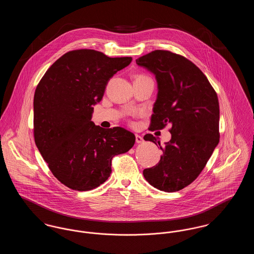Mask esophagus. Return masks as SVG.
I'll use <instances>...</instances> for the list:
<instances>
[{"mask_svg":"<svg viewBox=\"0 0 254 254\" xmlns=\"http://www.w3.org/2000/svg\"><path fill=\"white\" fill-rule=\"evenodd\" d=\"M135 136H136V143H137V144H141V143H143L144 139H143V137H142V136H140V135H138V134H136Z\"/></svg>","mask_w":254,"mask_h":254,"instance_id":"1","label":"esophagus"}]
</instances>
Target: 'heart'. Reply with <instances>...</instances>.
<instances>
[{"mask_svg":"<svg viewBox=\"0 0 254 254\" xmlns=\"http://www.w3.org/2000/svg\"><path fill=\"white\" fill-rule=\"evenodd\" d=\"M140 77H143V76H140Z\"/></svg>","mask_w":254,"mask_h":254,"instance_id":"heart-1","label":"heart"}]
</instances>
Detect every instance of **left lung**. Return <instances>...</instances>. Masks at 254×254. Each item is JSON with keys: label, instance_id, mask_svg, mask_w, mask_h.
<instances>
[{"label": "left lung", "instance_id": "1", "mask_svg": "<svg viewBox=\"0 0 254 254\" xmlns=\"http://www.w3.org/2000/svg\"><path fill=\"white\" fill-rule=\"evenodd\" d=\"M136 64L157 82L150 129L171 125V139L164 147L152 134L145 135V141L159 145L163 154L159 164L143 174L157 190L178 191L198 177L219 143L217 94L205 74L181 55L155 50Z\"/></svg>", "mask_w": 254, "mask_h": 254}]
</instances>
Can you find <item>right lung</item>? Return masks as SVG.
<instances>
[{
  "mask_svg": "<svg viewBox=\"0 0 254 254\" xmlns=\"http://www.w3.org/2000/svg\"><path fill=\"white\" fill-rule=\"evenodd\" d=\"M132 61L92 49L64 54L44 75L34 94V138L53 175L67 188L86 191L109 179L111 160L135 143L132 132L91 121L93 106L111 77Z\"/></svg>",
  "mask_w": 254,
  "mask_h": 254,
  "instance_id": "right-lung-1",
  "label": "right lung"
}]
</instances>
